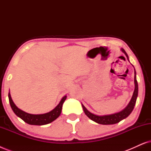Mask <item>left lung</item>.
Wrapping results in <instances>:
<instances>
[{"label": "left lung", "instance_id": "1", "mask_svg": "<svg viewBox=\"0 0 151 151\" xmlns=\"http://www.w3.org/2000/svg\"><path fill=\"white\" fill-rule=\"evenodd\" d=\"M122 51L124 53L126 56L127 57L128 60H129V57H128L127 53H126L125 50L124 49H122ZM134 82H135V90H134L133 95L132 96V98L131 101H130L129 104H128V106L124 109L123 111H120V112L115 113V114L112 115H103V116H99V115H96L93 114V113H90L84 105H82V108L88 118H90L91 120L96 122L100 124H114L118 123L121 120H122L123 119H125L126 117H127L129 115L131 114V113L133 111L134 106H135L136 100H137V97L138 95V84L137 79H136V73L135 71V77H134Z\"/></svg>", "mask_w": 151, "mask_h": 151}]
</instances>
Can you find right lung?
I'll return each mask as SVG.
<instances>
[{
	"label": "right lung",
	"mask_w": 151,
	"mask_h": 151,
	"mask_svg": "<svg viewBox=\"0 0 151 151\" xmlns=\"http://www.w3.org/2000/svg\"><path fill=\"white\" fill-rule=\"evenodd\" d=\"M8 97H9L10 106H11L14 113L18 117H19L24 122L27 123L29 124L38 126L47 124L51 123V122L54 121L55 119L58 118L61 113L63 103L65 101L66 98H67V96H64L58 105L53 110L50 111V112L45 113V114L33 115L24 112V111L18 109L16 106L15 104H14L13 101H12L9 93L8 94Z\"/></svg>",
	"instance_id": "right-lung-1"
}]
</instances>
